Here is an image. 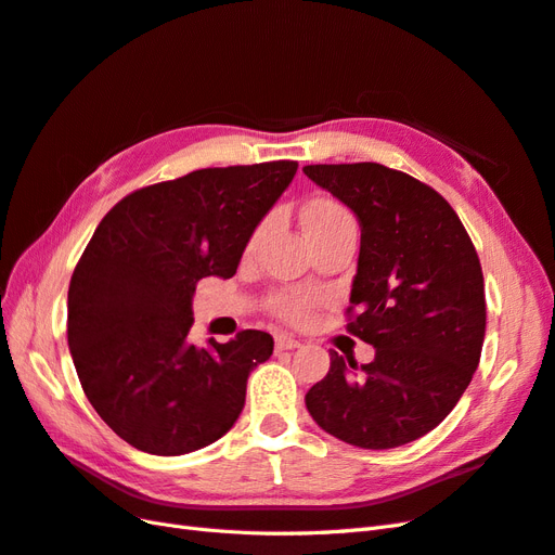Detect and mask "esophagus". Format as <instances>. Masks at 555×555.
<instances>
[{
  "instance_id": "esophagus-1",
  "label": "esophagus",
  "mask_w": 555,
  "mask_h": 555,
  "mask_svg": "<svg viewBox=\"0 0 555 555\" xmlns=\"http://www.w3.org/2000/svg\"><path fill=\"white\" fill-rule=\"evenodd\" d=\"M302 344H299L297 339H293L291 335H276V348L279 351H295V348H299Z\"/></svg>"
}]
</instances>
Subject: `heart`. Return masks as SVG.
<instances>
[{"label": "heart", "mask_w": 555, "mask_h": 555, "mask_svg": "<svg viewBox=\"0 0 555 555\" xmlns=\"http://www.w3.org/2000/svg\"><path fill=\"white\" fill-rule=\"evenodd\" d=\"M335 228H353V218L348 216V211L341 207V204L332 202V199H315L305 209V230L307 234H315L323 230H335ZM262 230H256V234L250 236L248 250H253L260 242ZM313 305V297L309 295H297V293H286L279 295L274 299V309L279 315L288 321H299L305 319L309 307Z\"/></svg>", "instance_id": "heart-1"}]
</instances>
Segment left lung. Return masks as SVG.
<instances>
[{
    "label": "left lung",
    "instance_id": "left-lung-1",
    "mask_svg": "<svg viewBox=\"0 0 555 555\" xmlns=\"http://www.w3.org/2000/svg\"><path fill=\"white\" fill-rule=\"evenodd\" d=\"M305 173L358 218V315L348 330L376 351L360 372L330 351L307 409L351 447L409 444L451 414L477 372L486 332L479 256L451 204L404 171L353 163L307 165Z\"/></svg>",
    "mask_w": 555,
    "mask_h": 555
}]
</instances>
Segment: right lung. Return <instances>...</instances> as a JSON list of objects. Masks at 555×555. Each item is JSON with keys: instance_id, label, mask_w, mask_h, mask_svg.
Returning a JSON list of instances; mask_svg holds the SVG:
<instances>
[{"instance_id": "obj_1", "label": "right lung", "mask_w": 555, "mask_h": 555, "mask_svg": "<svg viewBox=\"0 0 555 555\" xmlns=\"http://www.w3.org/2000/svg\"><path fill=\"white\" fill-rule=\"evenodd\" d=\"M295 171L293 160L190 171L122 197L94 230L69 283V351L86 398L134 449L183 455L240 418L274 339L244 330L197 348L193 295L204 276H234Z\"/></svg>"}]
</instances>
